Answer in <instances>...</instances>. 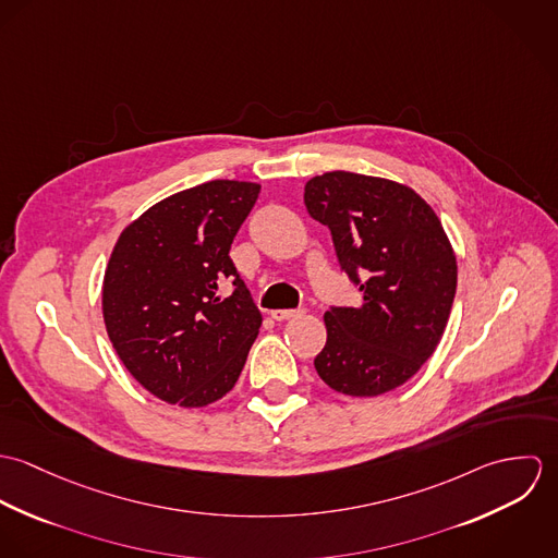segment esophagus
I'll use <instances>...</instances> for the list:
<instances>
[{"mask_svg":"<svg viewBox=\"0 0 558 558\" xmlns=\"http://www.w3.org/2000/svg\"><path fill=\"white\" fill-rule=\"evenodd\" d=\"M301 314H303V310H275L270 316L277 322H283V319L299 318Z\"/></svg>","mask_w":558,"mask_h":558,"instance_id":"obj_1","label":"esophagus"}]
</instances>
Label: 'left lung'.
Instances as JSON below:
<instances>
[{
  "instance_id": "8db88e82",
  "label": "left lung",
  "mask_w": 558,
  "mask_h": 558,
  "mask_svg": "<svg viewBox=\"0 0 558 558\" xmlns=\"http://www.w3.org/2000/svg\"><path fill=\"white\" fill-rule=\"evenodd\" d=\"M305 206L363 294L361 307L324 314L316 372L343 396L393 391L434 354L453 307L458 264L442 223L412 189L350 171L312 178Z\"/></svg>"
}]
</instances>
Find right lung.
Listing matches in <instances>:
<instances>
[{
    "instance_id": "add662e5",
    "label": "right lung",
    "mask_w": 558,
    "mask_h": 558,
    "mask_svg": "<svg viewBox=\"0 0 558 558\" xmlns=\"http://www.w3.org/2000/svg\"><path fill=\"white\" fill-rule=\"evenodd\" d=\"M257 195L255 182L197 184L155 204L113 246L107 335L131 376L167 403L202 408L239 380L262 314L230 248Z\"/></svg>"
}]
</instances>
